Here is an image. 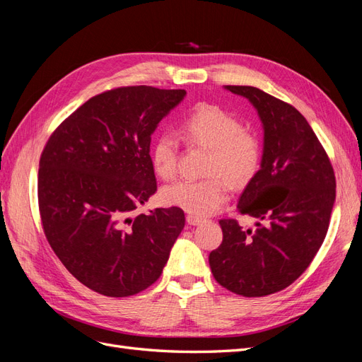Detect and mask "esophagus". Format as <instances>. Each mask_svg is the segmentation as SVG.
<instances>
[{
  "mask_svg": "<svg viewBox=\"0 0 362 362\" xmlns=\"http://www.w3.org/2000/svg\"><path fill=\"white\" fill-rule=\"evenodd\" d=\"M185 221H187L189 225L194 226V225H199L202 222V218L198 217V216H193V214H189L187 217H185Z\"/></svg>",
  "mask_w": 362,
  "mask_h": 362,
  "instance_id": "obj_1",
  "label": "esophagus"
}]
</instances>
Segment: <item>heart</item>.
Masks as SVG:
<instances>
[{
    "label": "heart",
    "mask_w": 362,
    "mask_h": 362,
    "mask_svg": "<svg viewBox=\"0 0 362 362\" xmlns=\"http://www.w3.org/2000/svg\"><path fill=\"white\" fill-rule=\"evenodd\" d=\"M181 137L190 146L208 149L204 180H181L161 192L164 204L178 206L193 216L213 214L228 201V184L240 187L257 173L261 161V141L254 131L223 108L198 104L182 119ZM180 146L170 134H161L152 145L151 161L163 180L178 172Z\"/></svg>",
    "instance_id": "b5f03b06"
}]
</instances>
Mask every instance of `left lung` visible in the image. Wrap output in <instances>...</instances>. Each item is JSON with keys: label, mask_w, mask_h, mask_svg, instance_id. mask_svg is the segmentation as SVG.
<instances>
[{"label": "left lung", "mask_w": 362, "mask_h": 362, "mask_svg": "<svg viewBox=\"0 0 362 362\" xmlns=\"http://www.w3.org/2000/svg\"><path fill=\"white\" fill-rule=\"evenodd\" d=\"M254 104L264 125L261 169L237 210L254 229L221 218L223 240L210 254L214 279L245 298L278 293L308 269L329 228L335 173L320 140L293 105L252 86H226Z\"/></svg>", "instance_id": "8db88e82"}]
</instances>
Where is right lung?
Masks as SVG:
<instances>
[{
  "mask_svg": "<svg viewBox=\"0 0 362 362\" xmlns=\"http://www.w3.org/2000/svg\"><path fill=\"white\" fill-rule=\"evenodd\" d=\"M185 90L124 86L90 98L42 151L43 233L83 286L110 298L146 290L166 266L185 217L178 206L134 210L157 192L151 134Z\"/></svg>",
  "mask_w": 362,
  "mask_h": 362,
  "instance_id": "obj_1",
  "label": "right lung"
}]
</instances>
